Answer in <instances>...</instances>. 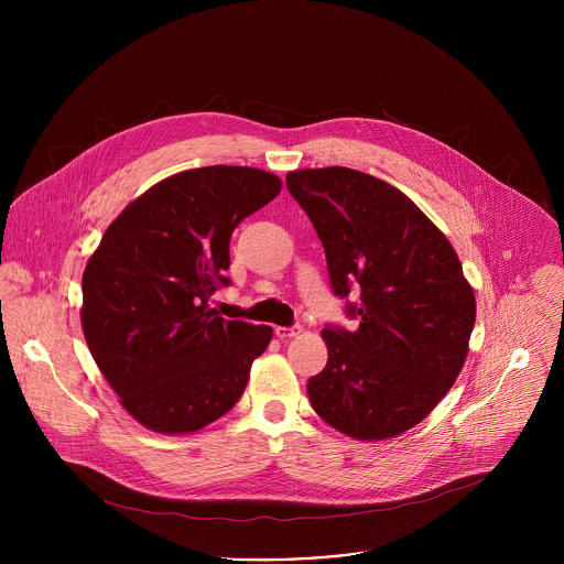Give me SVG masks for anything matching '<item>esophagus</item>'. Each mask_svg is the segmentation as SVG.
<instances>
[{"label": "esophagus", "instance_id": "1", "mask_svg": "<svg viewBox=\"0 0 564 564\" xmlns=\"http://www.w3.org/2000/svg\"><path fill=\"white\" fill-rule=\"evenodd\" d=\"M274 335L279 337V339H292V337H296V335H301V328L299 326H290V328H283V326H276L274 328Z\"/></svg>", "mask_w": 564, "mask_h": 564}]
</instances>
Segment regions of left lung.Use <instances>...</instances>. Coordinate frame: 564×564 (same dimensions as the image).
Here are the masks:
<instances>
[{
	"label": "left lung",
	"instance_id": "left-lung-1",
	"mask_svg": "<svg viewBox=\"0 0 564 564\" xmlns=\"http://www.w3.org/2000/svg\"><path fill=\"white\" fill-rule=\"evenodd\" d=\"M290 194L326 250L337 296L355 285V333L324 328L328 364L307 381L314 413L381 442L417 426L468 355L475 294L442 229L397 187L348 167L296 170Z\"/></svg>",
	"mask_w": 564,
	"mask_h": 564
}]
</instances>
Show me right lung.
Wrapping results in <instances>:
<instances>
[{
	"label": "right lung",
	"instance_id": "1",
	"mask_svg": "<svg viewBox=\"0 0 564 564\" xmlns=\"http://www.w3.org/2000/svg\"><path fill=\"white\" fill-rule=\"evenodd\" d=\"M281 192V178L214 165L155 183L107 227L83 274V333L94 361L144 429L187 435L243 394L270 326L207 305L227 285L229 238Z\"/></svg>",
	"mask_w": 564,
	"mask_h": 564
}]
</instances>
